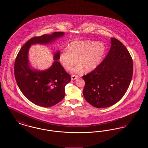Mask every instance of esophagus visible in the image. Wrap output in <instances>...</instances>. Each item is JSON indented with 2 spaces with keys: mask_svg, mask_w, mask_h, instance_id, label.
<instances>
[{
  "mask_svg": "<svg viewBox=\"0 0 148 148\" xmlns=\"http://www.w3.org/2000/svg\"><path fill=\"white\" fill-rule=\"evenodd\" d=\"M77 77H78V76H77V75H73L71 76V79H72V80H75L76 79H77Z\"/></svg>",
  "mask_w": 148,
  "mask_h": 148,
  "instance_id": "1",
  "label": "esophagus"
}]
</instances>
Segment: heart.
Here are the masks:
<instances>
[{
	"label": "heart",
	"instance_id": "obj_1",
	"mask_svg": "<svg viewBox=\"0 0 148 148\" xmlns=\"http://www.w3.org/2000/svg\"><path fill=\"white\" fill-rule=\"evenodd\" d=\"M105 47L101 42L92 40H76L71 42L69 48L61 52L59 60L64 68L69 70L78 62L80 64L72 69L74 73H80L83 68L87 71L96 69L100 63L105 53Z\"/></svg>",
	"mask_w": 148,
	"mask_h": 148
}]
</instances>
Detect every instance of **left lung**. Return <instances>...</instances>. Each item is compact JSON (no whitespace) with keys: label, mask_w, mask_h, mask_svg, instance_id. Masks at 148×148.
<instances>
[{"label":"left lung","mask_w":148,"mask_h":148,"mask_svg":"<svg viewBox=\"0 0 148 148\" xmlns=\"http://www.w3.org/2000/svg\"><path fill=\"white\" fill-rule=\"evenodd\" d=\"M103 62L83 76L85 82L83 95L92 106L103 108L119 101L130 84L133 74L132 58L127 48L116 38Z\"/></svg>","instance_id":"obj_1"}]
</instances>
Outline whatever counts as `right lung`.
Segmentation results:
<instances>
[{
	"mask_svg": "<svg viewBox=\"0 0 148 148\" xmlns=\"http://www.w3.org/2000/svg\"><path fill=\"white\" fill-rule=\"evenodd\" d=\"M64 34L54 32L29 39L19 50L14 63V75L16 83L23 95L33 103L42 107L54 106L63 100L65 86L71 80V76L58 61L60 51L54 56L55 60L45 71L33 70L29 63L28 51L31 45L47 44Z\"/></svg>",
	"mask_w": 148,
	"mask_h": 148,
	"instance_id": "right-lung-1",
	"label": "right lung"
}]
</instances>
